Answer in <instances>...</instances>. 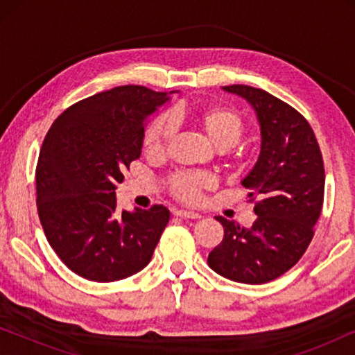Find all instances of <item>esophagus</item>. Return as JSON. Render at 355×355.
Returning a JSON list of instances; mask_svg holds the SVG:
<instances>
[{"mask_svg":"<svg viewBox=\"0 0 355 355\" xmlns=\"http://www.w3.org/2000/svg\"><path fill=\"white\" fill-rule=\"evenodd\" d=\"M174 215L182 218V220H198V218H202L198 213L196 211H187V210H176L174 211Z\"/></svg>","mask_w":355,"mask_h":355,"instance_id":"34e87169","label":"esophagus"}]
</instances>
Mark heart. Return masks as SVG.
<instances>
[{
	"mask_svg": "<svg viewBox=\"0 0 355 355\" xmlns=\"http://www.w3.org/2000/svg\"><path fill=\"white\" fill-rule=\"evenodd\" d=\"M184 118L186 114L182 111L157 116L145 129L142 142L145 157L162 159L174 137V124L181 123ZM191 119L218 150L232 148L244 135V119L227 106H203L193 111ZM168 187L178 200L198 203L203 193L216 187V178L207 173H178L169 179Z\"/></svg>",
	"mask_w": 355,
	"mask_h": 355,
	"instance_id": "b5f03b06",
	"label": "heart"
}]
</instances>
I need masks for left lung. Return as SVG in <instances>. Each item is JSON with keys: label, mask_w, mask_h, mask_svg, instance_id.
<instances>
[{"label": "left lung", "mask_w": 355, "mask_h": 355, "mask_svg": "<svg viewBox=\"0 0 355 355\" xmlns=\"http://www.w3.org/2000/svg\"><path fill=\"white\" fill-rule=\"evenodd\" d=\"M223 90L245 98L260 124V155L242 179L255 202L257 220L245 230L216 216L225 237L208 255L218 275L244 284H263L300 260L313 237L323 207L324 168L307 119L268 92L249 85Z\"/></svg>", "instance_id": "1"}]
</instances>
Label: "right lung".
Listing matches in <instances>:
<instances>
[{"label":"right lung","instance_id":"right-lung-1","mask_svg":"<svg viewBox=\"0 0 355 355\" xmlns=\"http://www.w3.org/2000/svg\"><path fill=\"white\" fill-rule=\"evenodd\" d=\"M168 100L142 85L114 87L67 108L43 140L38 216L53 250L82 278L119 281L152 260L169 210L153 205L119 213L116 187L140 158L145 121Z\"/></svg>","mask_w":355,"mask_h":355}]
</instances>
